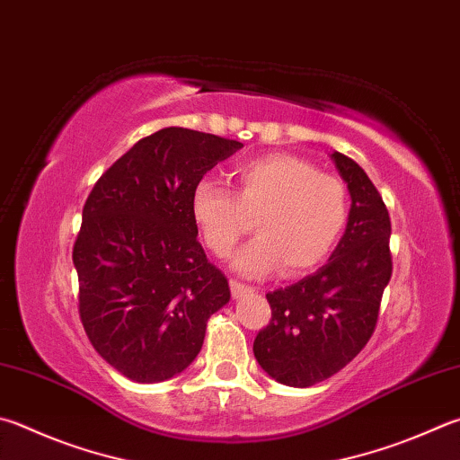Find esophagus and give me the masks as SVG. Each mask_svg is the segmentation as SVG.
Returning <instances> with one entry per match:
<instances>
[{"label": "esophagus", "instance_id": "1", "mask_svg": "<svg viewBox=\"0 0 460 460\" xmlns=\"http://www.w3.org/2000/svg\"><path fill=\"white\" fill-rule=\"evenodd\" d=\"M229 288H231V296L235 297V299L243 297L245 294H249V291H252V288L245 286V283L237 281V279H229Z\"/></svg>", "mask_w": 460, "mask_h": 460}]
</instances>
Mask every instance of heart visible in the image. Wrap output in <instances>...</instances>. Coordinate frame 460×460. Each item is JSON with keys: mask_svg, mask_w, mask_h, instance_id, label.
Returning a JSON list of instances; mask_svg holds the SVG:
<instances>
[{"mask_svg": "<svg viewBox=\"0 0 460 460\" xmlns=\"http://www.w3.org/2000/svg\"><path fill=\"white\" fill-rule=\"evenodd\" d=\"M233 190L201 179L190 190V219L205 247L225 257L253 221L257 237L233 255V270L261 278L281 267L288 278L322 265L344 237L349 195L344 182L305 158L278 153L231 172Z\"/></svg>", "mask_w": 460, "mask_h": 460, "instance_id": "obj_1", "label": "heart"}]
</instances>
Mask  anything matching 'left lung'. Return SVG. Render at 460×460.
Returning <instances> with one entry per match:
<instances>
[{
  "mask_svg": "<svg viewBox=\"0 0 460 460\" xmlns=\"http://www.w3.org/2000/svg\"><path fill=\"white\" fill-rule=\"evenodd\" d=\"M352 207L328 263L294 286L267 294L271 320L253 354L273 380L307 388L340 372L368 344L392 275L390 215L378 189L352 158L333 153Z\"/></svg>",
  "mask_w": 460,
  "mask_h": 460,
  "instance_id": "8db88e82",
  "label": "left lung"
}]
</instances>
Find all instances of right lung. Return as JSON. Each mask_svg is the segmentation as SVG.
<instances>
[{"mask_svg": "<svg viewBox=\"0 0 460 460\" xmlns=\"http://www.w3.org/2000/svg\"><path fill=\"white\" fill-rule=\"evenodd\" d=\"M243 145L169 127L122 155L92 189L74 243L78 310L96 352L127 378L164 382L201 352L229 302L190 219V190Z\"/></svg>", "mask_w": 460, "mask_h": 460, "instance_id": "add662e5", "label": "right lung"}]
</instances>
